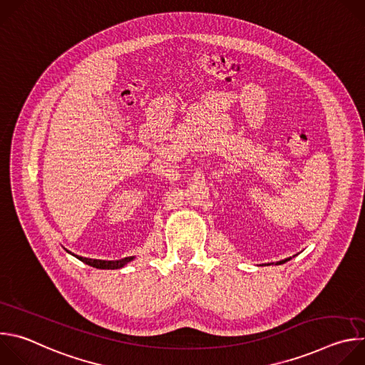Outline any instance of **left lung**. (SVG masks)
I'll return each instance as SVG.
<instances>
[{
    "mask_svg": "<svg viewBox=\"0 0 365 365\" xmlns=\"http://www.w3.org/2000/svg\"><path fill=\"white\" fill-rule=\"evenodd\" d=\"M289 259H290V258H286V259H282V262H277V263H276V264H283V263H286V262H289Z\"/></svg>",
    "mask_w": 365,
    "mask_h": 365,
    "instance_id": "1",
    "label": "left lung"
}]
</instances>
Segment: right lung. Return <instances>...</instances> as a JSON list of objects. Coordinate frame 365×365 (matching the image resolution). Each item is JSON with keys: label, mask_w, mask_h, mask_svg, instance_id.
I'll use <instances>...</instances> for the list:
<instances>
[{"label": "right lung", "mask_w": 365, "mask_h": 365, "mask_svg": "<svg viewBox=\"0 0 365 365\" xmlns=\"http://www.w3.org/2000/svg\"><path fill=\"white\" fill-rule=\"evenodd\" d=\"M75 255V254H73ZM76 258H79L81 262H83L85 264L88 266H92L95 269H102V270H115V269H121L124 267L127 263H130L131 259H134V257H125V258H121V259H110V262H107V259H93V258H86V257H78L75 255Z\"/></svg>", "instance_id": "right-lung-1"}]
</instances>
